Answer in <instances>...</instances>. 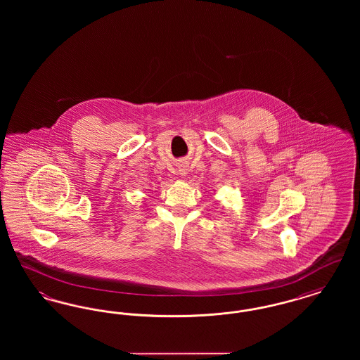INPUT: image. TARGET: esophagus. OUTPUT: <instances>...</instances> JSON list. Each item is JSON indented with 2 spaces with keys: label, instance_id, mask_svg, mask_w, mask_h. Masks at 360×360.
<instances>
[{
  "label": "esophagus",
  "instance_id": "1",
  "mask_svg": "<svg viewBox=\"0 0 360 360\" xmlns=\"http://www.w3.org/2000/svg\"><path fill=\"white\" fill-rule=\"evenodd\" d=\"M179 172H181V174H186V169H185V167H181Z\"/></svg>",
  "mask_w": 360,
  "mask_h": 360
}]
</instances>
